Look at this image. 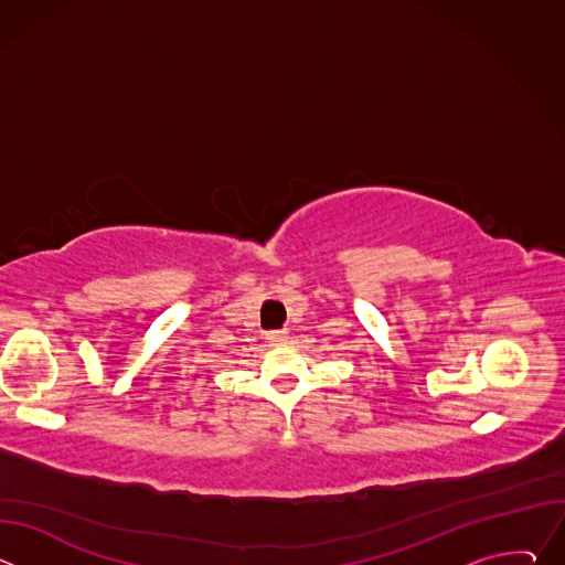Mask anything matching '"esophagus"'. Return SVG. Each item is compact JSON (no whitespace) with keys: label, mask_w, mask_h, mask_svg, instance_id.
I'll return each mask as SVG.
<instances>
[{"label":"esophagus","mask_w":565,"mask_h":565,"mask_svg":"<svg viewBox=\"0 0 565 565\" xmlns=\"http://www.w3.org/2000/svg\"><path fill=\"white\" fill-rule=\"evenodd\" d=\"M268 340H270L275 347L286 344V340H288V331H273V333H268Z\"/></svg>","instance_id":"1"}]
</instances>
